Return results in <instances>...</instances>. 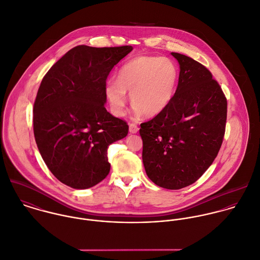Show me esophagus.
I'll return each instance as SVG.
<instances>
[{
    "label": "esophagus",
    "mask_w": 260,
    "mask_h": 260,
    "mask_svg": "<svg viewBox=\"0 0 260 260\" xmlns=\"http://www.w3.org/2000/svg\"><path fill=\"white\" fill-rule=\"evenodd\" d=\"M139 131V126L136 123H129V133L131 134H137Z\"/></svg>",
    "instance_id": "34e87169"
}]
</instances>
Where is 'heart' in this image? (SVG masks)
<instances>
[{
    "mask_svg": "<svg viewBox=\"0 0 260 260\" xmlns=\"http://www.w3.org/2000/svg\"><path fill=\"white\" fill-rule=\"evenodd\" d=\"M178 72L176 64L167 57L138 56L126 61L117 72V81L110 80L105 95L112 112L122 116L125 112L126 92L138 114L155 116L170 103Z\"/></svg>",
    "mask_w": 260,
    "mask_h": 260,
    "instance_id": "obj_1",
    "label": "heart"
}]
</instances>
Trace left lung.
<instances>
[{
  "label": "left lung",
  "mask_w": 260,
  "mask_h": 260,
  "mask_svg": "<svg viewBox=\"0 0 260 260\" xmlns=\"http://www.w3.org/2000/svg\"><path fill=\"white\" fill-rule=\"evenodd\" d=\"M176 92L168 106L141 123L143 163L148 177L166 189L194 183L212 165L223 143L227 99L212 73L181 53Z\"/></svg>",
  "instance_id": "obj_1"
}]
</instances>
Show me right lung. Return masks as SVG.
I'll return each mask as SVG.
<instances>
[{
  "label": "right lung",
  "instance_id": "add662e5",
  "mask_svg": "<svg viewBox=\"0 0 260 260\" xmlns=\"http://www.w3.org/2000/svg\"><path fill=\"white\" fill-rule=\"evenodd\" d=\"M133 46L78 45L43 77L33 106V132L39 153L61 183L90 188L110 171L107 149L127 136V123L110 114L106 79Z\"/></svg>",
  "mask_w": 260,
  "mask_h": 260
}]
</instances>
